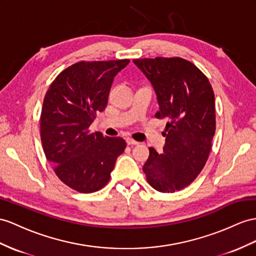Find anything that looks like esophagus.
<instances>
[{
    "instance_id": "34e87169",
    "label": "esophagus",
    "mask_w": 256,
    "mask_h": 256,
    "mask_svg": "<svg viewBox=\"0 0 256 256\" xmlns=\"http://www.w3.org/2000/svg\"><path fill=\"white\" fill-rule=\"evenodd\" d=\"M126 144L128 146H135V145H138V142H136L132 138H126Z\"/></svg>"
}]
</instances>
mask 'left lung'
<instances>
[{
    "label": "left lung",
    "instance_id": "left-lung-1",
    "mask_svg": "<svg viewBox=\"0 0 256 256\" xmlns=\"http://www.w3.org/2000/svg\"><path fill=\"white\" fill-rule=\"evenodd\" d=\"M133 62L154 88L156 118L168 121L163 154L149 148L142 171L156 190L178 192L200 174L211 152L216 123L213 88L200 69L180 57Z\"/></svg>",
    "mask_w": 256,
    "mask_h": 256
}]
</instances>
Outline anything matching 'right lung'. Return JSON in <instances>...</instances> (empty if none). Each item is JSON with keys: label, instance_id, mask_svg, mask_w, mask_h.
I'll return each mask as SVG.
<instances>
[{"label": "right lung", "instance_id": "obj_1", "mask_svg": "<svg viewBox=\"0 0 256 256\" xmlns=\"http://www.w3.org/2000/svg\"><path fill=\"white\" fill-rule=\"evenodd\" d=\"M128 62H78L56 76L44 97L40 130L45 156L58 178L78 192L106 186L126 147L121 137L88 128L98 111L106 108L114 76Z\"/></svg>", "mask_w": 256, "mask_h": 256}]
</instances>
